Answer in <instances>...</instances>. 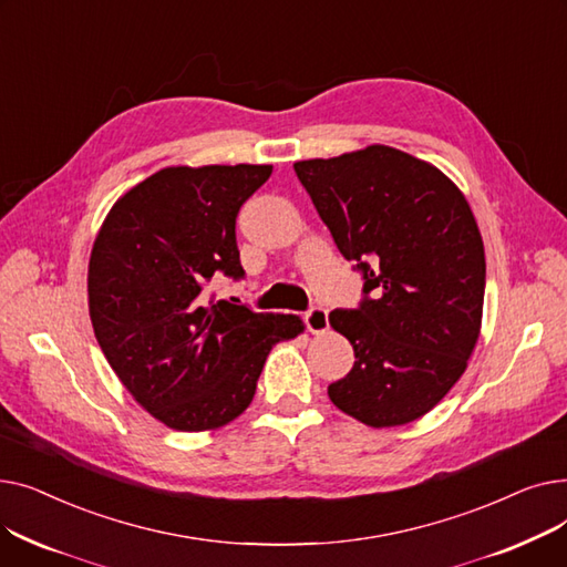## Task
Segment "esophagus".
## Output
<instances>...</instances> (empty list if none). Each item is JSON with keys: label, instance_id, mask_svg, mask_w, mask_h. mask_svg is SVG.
<instances>
[{"label": "esophagus", "instance_id": "esophagus-1", "mask_svg": "<svg viewBox=\"0 0 567 567\" xmlns=\"http://www.w3.org/2000/svg\"><path fill=\"white\" fill-rule=\"evenodd\" d=\"M303 319H306L308 331H310V333H315V336H321V333L329 331V310L321 308V306L310 308V310L306 312V317H303Z\"/></svg>", "mask_w": 567, "mask_h": 567}]
</instances>
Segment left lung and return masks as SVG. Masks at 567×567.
<instances>
[{
    "instance_id": "left-lung-1",
    "label": "left lung",
    "mask_w": 567,
    "mask_h": 567,
    "mask_svg": "<svg viewBox=\"0 0 567 567\" xmlns=\"http://www.w3.org/2000/svg\"><path fill=\"white\" fill-rule=\"evenodd\" d=\"M293 169L365 280L359 308L329 315L355 353L331 402L370 427L421 419L481 336L485 248L466 197L434 165L383 144Z\"/></svg>"
}]
</instances>
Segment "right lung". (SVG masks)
Masks as SVG:
<instances>
[{
    "label": "right lung",
    "instance_id": "right-lung-1",
    "mask_svg": "<svg viewBox=\"0 0 567 567\" xmlns=\"http://www.w3.org/2000/svg\"><path fill=\"white\" fill-rule=\"evenodd\" d=\"M271 165L165 167L118 197L89 257V317L114 374L163 425L204 432L255 398L268 351L303 333L296 315L208 299L246 276L236 216Z\"/></svg>",
    "mask_w": 567,
    "mask_h": 567
}]
</instances>
